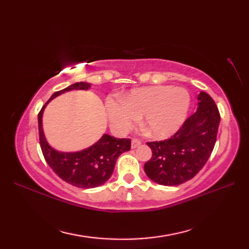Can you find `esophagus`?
Masks as SVG:
<instances>
[{"label": "esophagus", "instance_id": "esophagus-1", "mask_svg": "<svg viewBox=\"0 0 249 249\" xmlns=\"http://www.w3.org/2000/svg\"><path fill=\"white\" fill-rule=\"evenodd\" d=\"M139 145H141V141L139 139H133L131 140V149H136Z\"/></svg>", "mask_w": 249, "mask_h": 249}]
</instances>
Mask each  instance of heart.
<instances>
[{"label": "heart", "mask_w": 249, "mask_h": 249, "mask_svg": "<svg viewBox=\"0 0 249 249\" xmlns=\"http://www.w3.org/2000/svg\"><path fill=\"white\" fill-rule=\"evenodd\" d=\"M190 107L187 89L171 86L135 89L125 99L111 98L107 112L111 126L127 130L142 116V127L156 139H166L182 127Z\"/></svg>", "instance_id": "1"}]
</instances>
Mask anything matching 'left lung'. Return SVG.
<instances>
[{"instance_id":"obj_1","label":"left lung","mask_w":249,"mask_h":249,"mask_svg":"<svg viewBox=\"0 0 249 249\" xmlns=\"http://www.w3.org/2000/svg\"><path fill=\"white\" fill-rule=\"evenodd\" d=\"M220 115L208 93L198 95V109L170 139L147 142L152 157L144 171L153 182L177 186L192 179L208 161L217 137Z\"/></svg>"}]
</instances>
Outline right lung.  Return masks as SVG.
I'll list each match as a JSON object with an SVG mask.
<instances>
[{"label":"right lung","mask_w":249,"mask_h":249,"mask_svg":"<svg viewBox=\"0 0 249 249\" xmlns=\"http://www.w3.org/2000/svg\"><path fill=\"white\" fill-rule=\"evenodd\" d=\"M91 84L77 82L52 94L38 113L40 147L47 163L63 181L79 188H94L103 185L112 176L116 160L122 153L130 150L129 139H118L108 134L103 135L96 143L78 152H61L47 141L43 129V114L46 106L59 95L72 89H89Z\"/></svg>","instance_id":"obj_1"}]
</instances>
